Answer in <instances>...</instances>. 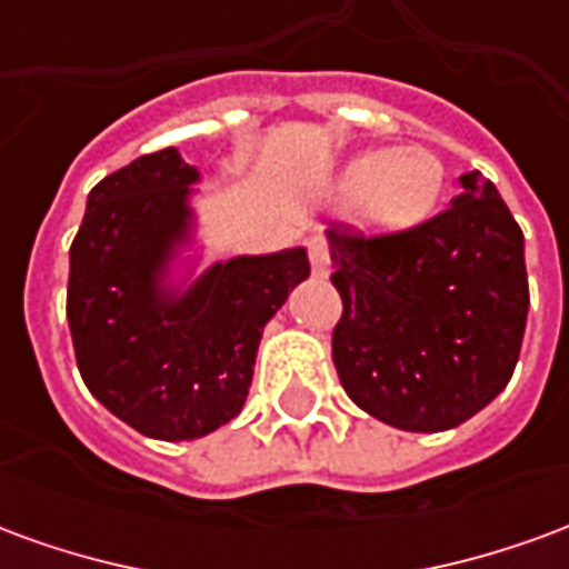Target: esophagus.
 Listing matches in <instances>:
<instances>
[{
  "instance_id": "1",
  "label": "esophagus",
  "mask_w": 569,
  "mask_h": 569,
  "mask_svg": "<svg viewBox=\"0 0 569 569\" xmlns=\"http://www.w3.org/2000/svg\"><path fill=\"white\" fill-rule=\"evenodd\" d=\"M308 252H310V268H313V273L317 277H329V264H332V259H329V247H326V240L322 237H313L308 243Z\"/></svg>"
}]
</instances>
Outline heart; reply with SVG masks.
Wrapping results in <instances>:
<instances>
[{"instance_id": "1", "label": "heart", "mask_w": 569, "mask_h": 569, "mask_svg": "<svg viewBox=\"0 0 569 569\" xmlns=\"http://www.w3.org/2000/svg\"><path fill=\"white\" fill-rule=\"evenodd\" d=\"M338 188L375 228H411L439 207L445 163L427 146L371 149L347 161Z\"/></svg>"}]
</instances>
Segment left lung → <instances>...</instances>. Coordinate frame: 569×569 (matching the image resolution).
<instances>
[{
	"instance_id": "8db88e82",
	"label": "left lung",
	"mask_w": 569,
	"mask_h": 569,
	"mask_svg": "<svg viewBox=\"0 0 569 569\" xmlns=\"http://www.w3.org/2000/svg\"><path fill=\"white\" fill-rule=\"evenodd\" d=\"M463 191L408 231L329 228L345 313L332 332L341 387L371 418L408 432L460 427L506 390L527 308L525 234L497 186Z\"/></svg>"
}]
</instances>
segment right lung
<instances>
[{
	"label": "right lung",
	"instance_id": "add662e5",
	"mask_svg": "<svg viewBox=\"0 0 569 569\" xmlns=\"http://www.w3.org/2000/svg\"><path fill=\"white\" fill-rule=\"evenodd\" d=\"M198 167L142 154L88 194L69 249L67 320L88 390L161 441L200 439L240 415L264 326L310 277L308 249L216 261L170 280L194 240Z\"/></svg>",
	"mask_w": 569,
	"mask_h": 569
}]
</instances>
